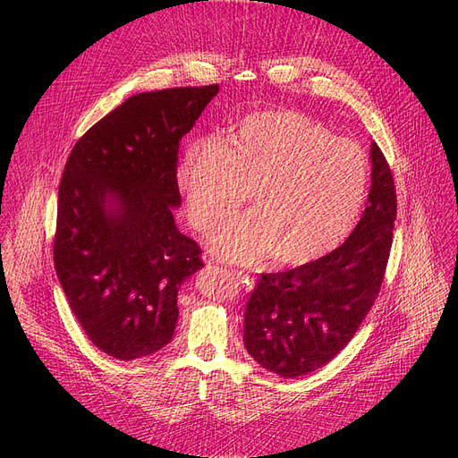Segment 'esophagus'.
Returning a JSON list of instances; mask_svg holds the SVG:
<instances>
[{
    "instance_id": "obj_1",
    "label": "esophagus",
    "mask_w": 458,
    "mask_h": 458,
    "mask_svg": "<svg viewBox=\"0 0 458 458\" xmlns=\"http://www.w3.org/2000/svg\"><path fill=\"white\" fill-rule=\"evenodd\" d=\"M233 276H235L239 282H242V284L247 287V290H252V287H254V278H252L250 275H247L245 271H233Z\"/></svg>"
}]
</instances>
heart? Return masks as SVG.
Returning <instances> with one entry per match:
<instances>
[{"mask_svg":"<svg viewBox=\"0 0 458 458\" xmlns=\"http://www.w3.org/2000/svg\"><path fill=\"white\" fill-rule=\"evenodd\" d=\"M189 219L211 233L249 200L256 211L213 239L225 259L254 263L273 254L302 266L338 247L364 204L368 163L356 142L332 137L314 118L267 109L247 114L226 139L189 144L178 165Z\"/></svg>","mask_w":458,"mask_h":458,"instance_id":"1","label":"heart"}]
</instances>
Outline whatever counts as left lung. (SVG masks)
Segmentation results:
<instances>
[{
  "label": "left lung",
  "mask_w": 458,
  "mask_h": 458,
  "mask_svg": "<svg viewBox=\"0 0 458 458\" xmlns=\"http://www.w3.org/2000/svg\"><path fill=\"white\" fill-rule=\"evenodd\" d=\"M368 208L338 249L290 271L261 275L245 310L243 342L280 377L308 375L338 356L375 304L397 216L392 168L371 144Z\"/></svg>",
  "instance_id": "8db88e82"
}]
</instances>
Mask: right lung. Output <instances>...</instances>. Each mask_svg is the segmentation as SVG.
<instances>
[{"mask_svg":"<svg viewBox=\"0 0 458 458\" xmlns=\"http://www.w3.org/2000/svg\"><path fill=\"white\" fill-rule=\"evenodd\" d=\"M216 92L215 83L135 94L87 130L66 159L55 271L87 338L113 358H142L171 342L180 285L204 267L173 208L180 140Z\"/></svg>","mask_w":458,"mask_h":458,"instance_id":"obj_1","label":"right lung"}]
</instances>
